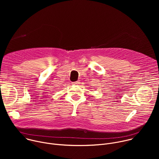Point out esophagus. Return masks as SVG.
<instances>
[{"instance_id": "1", "label": "esophagus", "mask_w": 159, "mask_h": 159, "mask_svg": "<svg viewBox=\"0 0 159 159\" xmlns=\"http://www.w3.org/2000/svg\"><path fill=\"white\" fill-rule=\"evenodd\" d=\"M72 84L74 85H78V84H79V82H72Z\"/></svg>"}]
</instances>
